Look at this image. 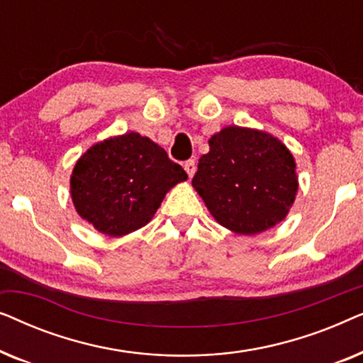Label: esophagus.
<instances>
[{"label": "esophagus", "mask_w": 363, "mask_h": 363, "mask_svg": "<svg viewBox=\"0 0 363 363\" xmlns=\"http://www.w3.org/2000/svg\"><path fill=\"white\" fill-rule=\"evenodd\" d=\"M183 168H185L186 175L191 178L193 175H195V172H196V163H195V160H186L185 165H183Z\"/></svg>", "instance_id": "esophagus-1"}]
</instances>
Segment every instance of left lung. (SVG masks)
I'll return each instance as SVG.
<instances>
[{"label":"left lung","mask_w":363,"mask_h":363,"mask_svg":"<svg viewBox=\"0 0 363 363\" xmlns=\"http://www.w3.org/2000/svg\"><path fill=\"white\" fill-rule=\"evenodd\" d=\"M191 185L213 218L238 235H257L284 220L296 200V162L269 133L225 127L210 140Z\"/></svg>","instance_id":"8db88e82"}]
</instances>
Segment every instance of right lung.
<instances>
[{"label":"right lung","instance_id":"1","mask_svg":"<svg viewBox=\"0 0 363 363\" xmlns=\"http://www.w3.org/2000/svg\"><path fill=\"white\" fill-rule=\"evenodd\" d=\"M185 170L148 137L130 132L92 145L71 177V196L82 220L108 236L145 226Z\"/></svg>","mask_w":363,"mask_h":363}]
</instances>
